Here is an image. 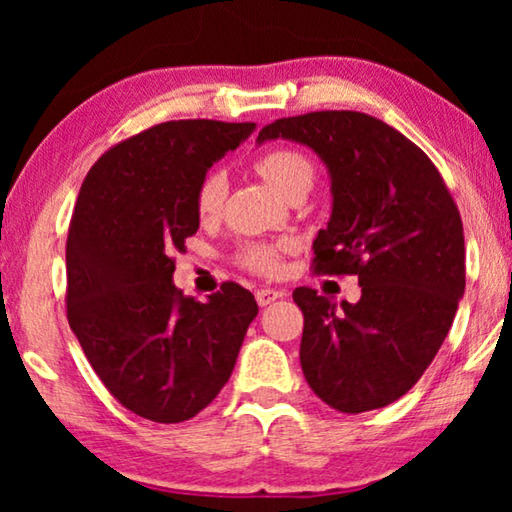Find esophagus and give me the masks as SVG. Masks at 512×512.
Listing matches in <instances>:
<instances>
[{
  "instance_id": "esophagus-1",
  "label": "esophagus",
  "mask_w": 512,
  "mask_h": 512,
  "mask_svg": "<svg viewBox=\"0 0 512 512\" xmlns=\"http://www.w3.org/2000/svg\"><path fill=\"white\" fill-rule=\"evenodd\" d=\"M284 296H286V293L277 291V289H258L256 291V300H258V305H261V307H268L270 303H275V300L284 298Z\"/></svg>"
}]
</instances>
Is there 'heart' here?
Returning a JSON list of instances; mask_svg holds the SVG:
<instances>
[{"label": "heart", "instance_id": "1", "mask_svg": "<svg viewBox=\"0 0 512 512\" xmlns=\"http://www.w3.org/2000/svg\"><path fill=\"white\" fill-rule=\"evenodd\" d=\"M256 170L268 184L282 195H291L300 186H312L314 163L303 149L296 146H275L256 158ZM226 198V177L212 170L202 177L195 193V212L202 221H212L221 214ZM293 249V242H247L237 251V263L244 270L261 277H277L282 272L284 256Z\"/></svg>", "mask_w": 512, "mask_h": 512}]
</instances>
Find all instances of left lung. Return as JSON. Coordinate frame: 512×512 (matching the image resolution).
<instances>
[{"label": "left lung", "instance_id": "1", "mask_svg": "<svg viewBox=\"0 0 512 512\" xmlns=\"http://www.w3.org/2000/svg\"><path fill=\"white\" fill-rule=\"evenodd\" d=\"M307 144L331 172L333 214L314 240V275H356L359 303L298 286L300 366L331 408L394 403L429 368L466 286L464 226L438 167L415 142L361 111L279 118L258 142Z\"/></svg>", "mask_w": 512, "mask_h": 512}]
</instances>
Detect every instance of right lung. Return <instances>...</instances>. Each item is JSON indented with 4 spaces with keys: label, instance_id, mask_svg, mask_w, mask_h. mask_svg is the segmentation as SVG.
<instances>
[{
    "label": "right lung",
    "instance_id": "right-lung-1",
    "mask_svg": "<svg viewBox=\"0 0 512 512\" xmlns=\"http://www.w3.org/2000/svg\"><path fill=\"white\" fill-rule=\"evenodd\" d=\"M254 128L158 123L104 151L81 184L67 235L69 326L109 394L151 422H186L219 396L258 314L235 282L207 303L172 284V254L200 226L202 177Z\"/></svg>",
    "mask_w": 512,
    "mask_h": 512
}]
</instances>
